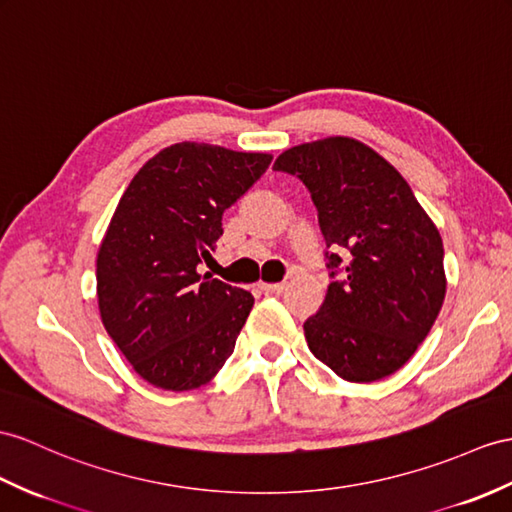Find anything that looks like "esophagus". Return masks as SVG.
Listing matches in <instances>:
<instances>
[{"instance_id":"obj_1","label":"esophagus","mask_w":512,"mask_h":512,"mask_svg":"<svg viewBox=\"0 0 512 512\" xmlns=\"http://www.w3.org/2000/svg\"><path fill=\"white\" fill-rule=\"evenodd\" d=\"M260 291L265 293H282L284 291V284L282 282H260Z\"/></svg>"}]
</instances>
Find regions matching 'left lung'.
Returning <instances> with one entry per match:
<instances>
[{
    "instance_id": "obj_1",
    "label": "left lung",
    "mask_w": 512,
    "mask_h": 512,
    "mask_svg": "<svg viewBox=\"0 0 512 512\" xmlns=\"http://www.w3.org/2000/svg\"><path fill=\"white\" fill-rule=\"evenodd\" d=\"M273 169L302 180L332 249V280L304 336L321 363L347 382H376L408 363L445 299L443 239L408 182L352 136L295 145ZM334 271L330 276L334 278Z\"/></svg>"
}]
</instances>
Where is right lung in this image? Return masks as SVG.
<instances>
[{
	"label": "right lung",
	"instance_id": "obj_1",
	"mask_svg": "<svg viewBox=\"0 0 512 512\" xmlns=\"http://www.w3.org/2000/svg\"><path fill=\"white\" fill-rule=\"evenodd\" d=\"M271 158L169 145L145 162L112 213L97 249L99 317L132 369L158 389H199L234 352L254 295L199 273V263L223 234V210Z\"/></svg>",
	"mask_w": 512,
	"mask_h": 512
}]
</instances>
